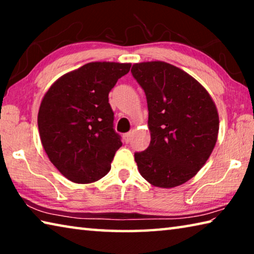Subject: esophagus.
<instances>
[{
	"instance_id": "34e87169",
	"label": "esophagus",
	"mask_w": 254,
	"mask_h": 254,
	"mask_svg": "<svg viewBox=\"0 0 254 254\" xmlns=\"http://www.w3.org/2000/svg\"><path fill=\"white\" fill-rule=\"evenodd\" d=\"M123 136H124V140H126V142L128 143V142H130V140H131L132 132H127V133H126V134H124Z\"/></svg>"
}]
</instances>
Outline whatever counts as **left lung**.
Masks as SVG:
<instances>
[{"mask_svg":"<svg viewBox=\"0 0 254 254\" xmlns=\"http://www.w3.org/2000/svg\"><path fill=\"white\" fill-rule=\"evenodd\" d=\"M131 72L147 96L149 147L135 152L141 176L173 188L194 177L217 141L220 119L208 92L186 71L165 62L134 64Z\"/></svg>","mask_w":254,"mask_h":254,"instance_id":"8db88e82","label":"left lung"}]
</instances>
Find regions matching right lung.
Masks as SVG:
<instances>
[{
  "label": "right lung",
  "mask_w": 254,
  "mask_h": 254,
  "mask_svg": "<svg viewBox=\"0 0 254 254\" xmlns=\"http://www.w3.org/2000/svg\"><path fill=\"white\" fill-rule=\"evenodd\" d=\"M131 64L88 63L67 72L42 98L38 127L49 160L76 184H89L109 173L122 145L114 131L109 93Z\"/></svg>",
  "instance_id": "right-lung-1"
}]
</instances>
